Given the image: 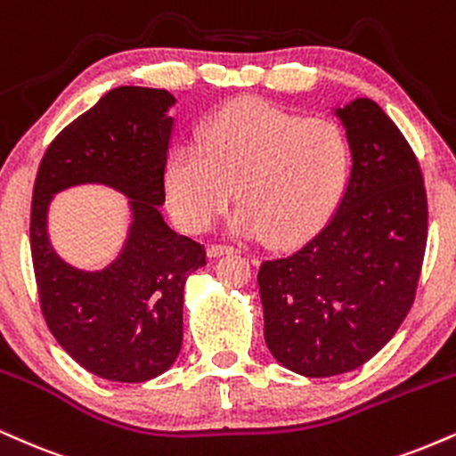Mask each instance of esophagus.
Wrapping results in <instances>:
<instances>
[{
    "label": "esophagus",
    "mask_w": 456,
    "mask_h": 456,
    "mask_svg": "<svg viewBox=\"0 0 456 456\" xmlns=\"http://www.w3.org/2000/svg\"><path fill=\"white\" fill-rule=\"evenodd\" d=\"M233 252H238V248H235V246H229V244H210V248H208V255L210 256L233 255Z\"/></svg>",
    "instance_id": "1"
}]
</instances>
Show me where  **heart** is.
I'll use <instances>...</instances> for the list:
<instances>
[{
	"instance_id": "b5f03b06",
	"label": "heart",
	"mask_w": 456,
	"mask_h": 456,
	"mask_svg": "<svg viewBox=\"0 0 456 456\" xmlns=\"http://www.w3.org/2000/svg\"><path fill=\"white\" fill-rule=\"evenodd\" d=\"M353 146L329 118L263 103H233L208 120L200 144L184 142L166 163L167 200L191 232H206L233 200V227L276 244L318 232L346 193Z\"/></svg>"
}]
</instances>
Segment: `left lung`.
<instances>
[{
	"mask_svg": "<svg viewBox=\"0 0 456 456\" xmlns=\"http://www.w3.org/2000/svg\"><path fill=\"white\" fill-rule=\"evenodd\" d=\"M353 172L336 214L301 248L261 263L265 344L295 374H346L412 308L427 248V191L412 146L376 102L338 110Z\"/></svg>",
	"mask_w": 456,
	"mask_h": 456,
	"instance_id": "left-lung-1",
	"label": "left lung"
}]
</instances>
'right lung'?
Masks as SVG:
<instances>
[{"mask_svg":"<svg viewBox=\"0 0 456 456\" xmlns=\"http://www.w3.org/2000/svg\"><path fill=\"white\" fill-rule=\"evenodd\" d=\"M174 97L163 89L118 86L48 144L31 200V261L48 329L76 363L112 382H146L183 346L189 273L206 265V246L163 221ZM100 182L132 200L134 224L117 264L82 273L53 255L45 235L50 195Z\"/></svg>","mask_w":456,"mask_h":456,"instance_id":"obj_1","label":"right lung"}]
</instances>
